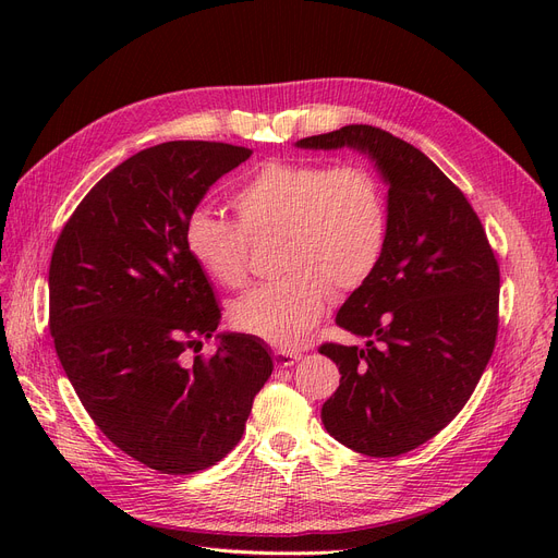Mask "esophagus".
Returning <instances> with one entry per match:
<instances>
[{"mask_svg":"<svg viewBox=\"0 0 558 558\" xmlns=\"http://www.w3.org/2000/svg\"><path fill=\"white\" fill-rule=\"evenodd\" d=\"M299 360H301V355L299 353H291V350H276V353H274V362H276L278 368L294 366Z\"/></svg>","mask_w":558,"mask_h":558,"instance_id":"esophagus-1","label":"esophagus"}]
</instances>
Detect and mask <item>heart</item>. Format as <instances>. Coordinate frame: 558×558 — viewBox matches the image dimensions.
Returning <instances> with one entry per match:
<instances>
[{"label":"heart","instance_id":"b5f03b06","mask_svg":"<svg viewBox=\"0 0 558 558\" xmlns=\"http://www.w3.org/2000/svg\"><path fill=\"white\" fill-rule=\"evenodd\" d=\"M238 223L198 208L183 228L187 255L213 282L248 280L251 240L278 242V280L230 305L232 326L278 348L301 345L337 294L371 280L389 238L383 181L360 162L269 160L232 192Z\"/></svg>","mask_w":558,"mask_h":558}]
</instances>
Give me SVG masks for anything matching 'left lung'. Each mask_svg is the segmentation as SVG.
Wrapping results in <instances>:
<instances>
[{
  "label": "left lung",
  "instance_id": "left-lung-1",
  "mask_svg": "<svg viewBox=\"0 0 558 558\" xmlns=\"http://www.w3.org/2000/svg\"><path fill=\"white\" fill-rule=\"evenodd\" d=\"M296 146L368 154L389 185L383 262L337 312L366 345L318 348L341 373L320 421L360 454H404L473 396L495 348L500 267L473 205L416 146L368 124Z\"/></svg>",
  "mask_w": 558,
  "mask_h": 558
}]
</instances>
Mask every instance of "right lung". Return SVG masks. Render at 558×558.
Instances as JSON below:
<instances>
[{
	"mask_svg": "<svg viewBox=\"0 0 558 558\" xmlns=\"http://www.w3.org/2000/svg\"><path fill=\"white\" fill-rule=\"evenodd\" d=\"M251 154L203 140L144 149L85 194L51 253L49 332L65 375L117 448L167 475L238 446L274 371L251 335H217V353L196 355L221 310L183 242L205 192Z\"/></svg>",
	"mask_w": 558,
	"mask_h": 558,
	"instance_id": "right-lung-1",
	"label": "right lung"
}]
</instances>
